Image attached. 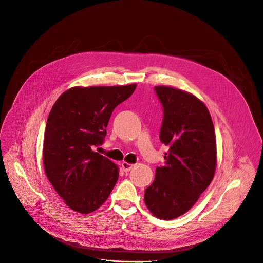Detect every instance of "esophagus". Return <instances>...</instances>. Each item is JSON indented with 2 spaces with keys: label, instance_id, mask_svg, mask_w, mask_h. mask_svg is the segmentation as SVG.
<instances>
[{
  "label": "esophagus",
  "instance_id": "esophagus-1",
  "mask_svg": "<svg viewBox=\"0 0 263 263\" xmlns=\"http://www.w3.org/2000/svg\"><path fill=\"white\" fill-rule=\"evenodd\" d=\"M121 167H122V169H124V171L125 172H128V171H130L133 167H134V165H132V164H129V163H126V162H124L121 164Z\"/></svg>",
  "mask_w": 263,
  "mask_h": 263
}]
</instances>
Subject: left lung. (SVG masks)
<instances>
[{"mask_svg": "<svg viewBox=\"0 0 263 263\" xmlns=\"http://www.w3.org/2000/svg\"><path fill=\"white\" fill-rule=\"evenodd\" d=\"M154 89L164 108L160 139L169 149L145 190V204L154 217L171 220L187 213L212 183L216 134L212 116L198 97L172 86Z\"/></svg>", "mask_w": 263, "mask_h": 263, "instance_id": "obj_1", "label": "left lung"}]
</instances>
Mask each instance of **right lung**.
I'll return each instance as SVG.
<instances>
[{
	"instance_id": "1",
	"label": "right lung",
	"mask_w": 263,
	"mask_h": 263,
	"mask_svg": "<svg viewBox=\"0 0 263 263\" xmlns=\"http://www.w3.org/2000/svg\"><path fill=\"white\" fill-rule=\"evenodd\" d=\"M136 83L74 86L52 106L44 133L43 166L48 181L73 211L95 212L109 198L119 168L94 152L107 134L113 110L128 99Z\"/></svg>"
}]
</instances>
